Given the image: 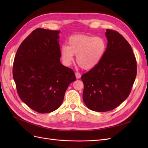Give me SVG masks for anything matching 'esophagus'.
I'll return each mask as SVG.
<instances>
[{
  "label": "esophagus",
  "mask_w": 148,
  "mask_h": 148,
  "mask_svg": "<svg viewBox=\"0 0 148 148\" xmlns=\"http://www.w3.org/2000/svg\"><path fill=\"white\" fill-rule=\"evenodd\" d=\"M75 75H76V78H77V79L80 78H81V77H82L81 74H80L79 72H76L75 73Z\"/></svg>",
  "instance_id": "1"
}]
</instances>
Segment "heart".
Here are the masks:
<instances>
[{
  "label": "heart",
  "mask_w": 148,
  "mask_h": 148,
  "mask_svg": "<svg viewBox=\"0 0 148 148\" xmlns=\"http://www.w3.org/2000/svg\"><path fill=\"white\" fill-rule=\"evenodd\" d=\"M107 48L106 42L101 37L77 34L68 40V46L62 45L60 56L64 64L70 65L77 55L78 65L84 70H91L99 63L104 57Z\"/></svg>",
  "instance_id": "heart-1"
}]
</instances>
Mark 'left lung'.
<instances>
[{
    "label": "left lung",
    "instance_id": "8db88e82",
    "mask_svg": "<svg viewBox=\"0 0 148 148\" xmlns=\"http://www.w3.org/2000/svg\"><path fill=\"white\" fill-rule=\"evenodd\" d=\"M105 54L95 67L82 76L83 99L89 109L113 110L128 97L137 73L132 48L117 31L107 29Z\"/></svg>",
    "mask_w": 148,
    "mask_h": 148
}]
</instances>
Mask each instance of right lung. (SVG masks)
Here are the masks:
<instances>
[{"instance_id": "right-lung-1", "label": "right lung", "mask_w": 148, "mask_h": 148, "mask_svg": "<svg viewBox=\"0 0 148 148\" xmlns=\"http://www.w3.org/2000/svg\"><path fill=\"white\" fill-rule=\"evenodd\" d=\"M60 31L37 28L18 49L13 77L18 95L37 112H51L60 106L74 71L60 63Z\"/></svg>"}]
</instances>
